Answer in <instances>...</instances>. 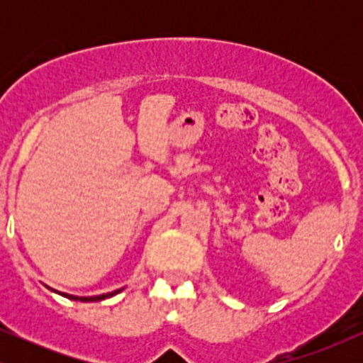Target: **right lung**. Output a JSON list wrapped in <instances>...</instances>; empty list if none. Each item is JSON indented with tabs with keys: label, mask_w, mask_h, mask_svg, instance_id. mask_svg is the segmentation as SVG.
Here are the masks:
<instances>
[{
	"label": "right lung",
	"mask_w": 363,
	"mask_h": 363,
	"mask_svg": "<svg viewBox=\"0 0 363 363\" xmlns=\"http://www.w3.org/2000/svg\"><path fill=\"white\" fill-rule=\"evenodd\" d=\"M121 290H116V291H111V294H104V295H99V297H74V295H68V294H61L65 295V297L72 298V301H82V302H97V301H104V298H109L112 295L119 294Z\"/></svg>",
	"instance_id": "obj_1"
}]
</instances>
